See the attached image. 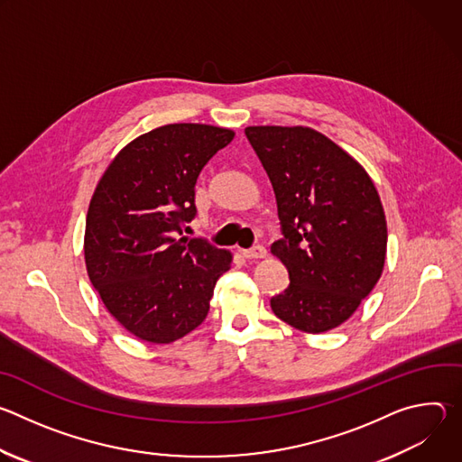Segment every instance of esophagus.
<instances>
[{
  "label": "esophagus",
  "instance_id": "34e87169",
  "mask_svg": "<svg viewBox=\"0 0 462 462\" xmlns=\"http://www.w3.org/2000/svg\"><path fill=\"white\" fill-rule=\"evenodd\" d=\"M241 254H243L245 259H261V257L267 255V250L263 246H254L250 250H241Z\"/></svg>",
  "mask_w": 462,
  "mask_h": 462
}]
</instances>
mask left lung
<instances>
[{
	"label": "left lung",
	"mask_w": 462,
	"mask_h": 462,
	"mask_svg": "<svg viewBox=\"0 0 462 462\" xmlns=\"http://www.w3.org/2000/svg\"><path fill=\"white\" fill-rule=\"evenodd\" d=\"M245 134L273 182L283 230L271 252L291 283L271 307L301 333L331 331L382 276L387 225L380 195L364 166L312 127L248 125Z\"/></svg>",
	"instance_id": "obj_1"
}]
</instances>
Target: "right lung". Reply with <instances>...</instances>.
<instances>
[{"label": "right lung", "mask_w": 462, "mask_h": 462, "mask_svg": "<svg viewBox=\"0 0 462 462\" xmlns=\"http://www.w3.org/2000/svg\"><path fill=\"white\" fill-rule=\"evenodd\" d=\"M210 124H166L125 144L91 197L84 255L104 307L127 333L171 344L199 327L232 252L182 234L195 182L234 139Z\"/></svg>", "instance_id": "1"}]
</instances>
